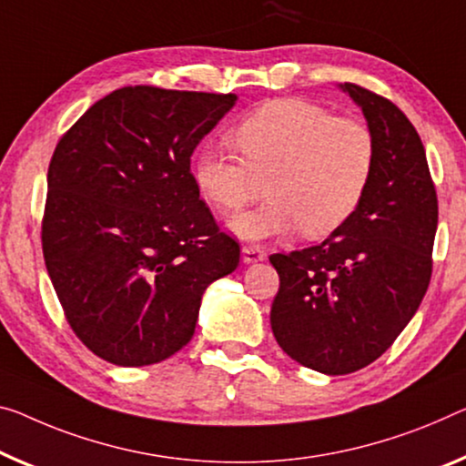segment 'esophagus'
I'll list each match as a JSON object with an SVG mask.
<instances>
[{
    "label": "esophagus",
    "mask_w": 466,
    "mask_h": 466,
    "mask_svg": "<svg viewBox=\"0 0 466 466\" xmlns=\"http://www.w3.org/2000/svg\"><path fill=\"white\" fill-rule=\"evenodd\" d=\"M241 258L246 264H258L264 260V252L256 246H246V248H241Z\"/></svg>",
    "instance_id": "1"
}]
</instances>
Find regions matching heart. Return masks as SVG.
I'll return each mask as SVG.
<instances>
[{"mask_svg": "<svg viewBox=\"0 0 466 466\" xmlns=\"http://www.w3.org/2000/svg\"><path fill=\"white\" fill-rule=\"evenodd\" d=\"M233 143L241 156L204 147L193 164V181L218 212L241 210L267 183V202L228 225L248 241L298 228L310 239L339 231L360 208L375 173L370 128L304 99L260 106L233 128Z\"/></svg>", "mask_w": 466, "mask_h": 466, "instance_id": "obj_1", "label": "heart"}]
</instances>
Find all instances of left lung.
Listing matches in <instances>:
<instances>
[{
    "label": "left lung",
    "mask_w": 466,
    "mask_h": 466,
    "mask_svg": "<svg viewBox=\"0 0 466 466\" xmlns=\"http://www.w3.org/2000/svg\"><path fill=\"white\" fill-rule=\"evenodd\" d=\"M338 87L362 110L377 146L360 208L319 246L273 254L270 327L283 352L325 375L377 360L419 310L431 279L438 196L423 141L390 99Z\"/></svg>",
    "instance_id": "left-lung-1"
}]
</instances>
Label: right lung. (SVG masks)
Instances as JSON below:
<instances>
[{
	"mask_svg": "<svg viewBox=\"0 0 466 466\" xmlns=\"http://www.w3.org/2000/svg\"><path fill=\"white\" fill-rule=\"evenodd\" d=\"M238 96L123 87L64 135L47 170L43 258L73 331L116 367L191 341L208 285L239 246L220 233L191 154Z\"/></svg>",
	"mask_w": 466,
	"mask_h": 466,
	"instance_id": "right-lung-1",
	"label": "right lung"
}]
</instances>
